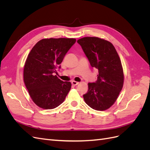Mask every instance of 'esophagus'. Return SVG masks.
Returning <instances> with one entry per match:
<instances>
[{"label": "esophagus", "instance_id": "obj_1", "mask_svg": "<svg viewBox=\"0 0 150 150\" xmlns=\"http://www.w3.org/2000/svg\"><path fill=\"white\" fill-rule=\"evenodd\" d=\"M71 83H72V85H74V86H76V85H78L79 84L78 82H77V81H72Z\"/></svg>", "mask_w": 150, "mask_h": 150}]
</instances>
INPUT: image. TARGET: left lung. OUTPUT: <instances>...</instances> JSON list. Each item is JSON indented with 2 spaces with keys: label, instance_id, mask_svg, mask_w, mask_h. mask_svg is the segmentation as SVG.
I'll return each instance as SVG.
<instances>
[{
  "label": "left lung",
  "instance_id": "1",
  "mask_svg": "<svg viewBox=\"0 0 150 150\" xmlns=\"http://www.w3.org/2000/svg\"><path fill=\"white\" fill-rule=\"evenodd\" d=\"M77 42L91 66L99 72L96 83H88L84 100L95 110H106L115 103L123 87L124 72L118 54L114 46L104 39L85 37Z\"/></svg>",
  "mask_w": 150,
  "mask_h": 150
}]
</instances>
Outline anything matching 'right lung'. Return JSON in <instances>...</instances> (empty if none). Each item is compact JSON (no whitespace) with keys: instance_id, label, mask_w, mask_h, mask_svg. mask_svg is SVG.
<instances>
[{"instance_id":"add662e5","label":"right lung","mask_w":150,"mask_h":150,"mask_svg":"<svg viewBox=\"0 0 150 150\" xmlns=\"http://www.w3.org/2000/svg\"><path fill=\"white\" fill-rule=\"evenodd\" d=\"M74 38L40 40L31 49L24 67V82L33 102L51 110L63 103L71 83L61 81L54 72L60 68L66 54L76 42Z\"/></svg>"}]
</instances>
